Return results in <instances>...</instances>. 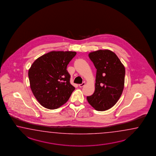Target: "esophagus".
I'll return each instance as SVG.
<instances>
[{
  "instance_id": "esophagus-1",
  "label": "esophagus",
  "mask_w": 156,
  "mask_h": 156,
  "mask_svg": "<svg viewBox=\"0 0 156 156\" xmlns=\"http://www.w3.org/2000/svg\"><path fill=\"white\" fill-rule=\"evenodd\" d=\"M85 84H86L85 83V82H83L82 84H79V87H83L85 85Z\"/></svg>"
}]
</instances>
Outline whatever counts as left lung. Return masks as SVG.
Instances as JSON below:
<instances>
[{
  "label": "left lung",
  "instance_id": "obj_1",
  "mask_svg": "<svg viewBox=\"0 0 156 156\" xmlns=\"http://www.w3.org/2000/svg\"><path fill=\"white\" fill-rule=\"evenodd\" d=\"M97 69L94 93L87 97L96 110L104 111L114 106L124 88L125 68L115 53L100 50L88 54Z\"/></svg>",
  "mask_w": 156,
  "mask_h": 156
}]
</instances>
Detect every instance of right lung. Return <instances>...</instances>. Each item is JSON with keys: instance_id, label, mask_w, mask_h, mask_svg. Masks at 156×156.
Here are the masks:
<instances>
[{"instance_id": "add662e5", "label": "right lung", "mask_w": 156, "mask_h": 156, "mask_svg": "<svg viewBox=\"0 0 156 156\" xmlns=\"http://www.w3.org/2000/svg\"><path fill=\"white\" fill-rule=\"evenodd\" d=\"M73 51H51L38 58L28 72L32 92L42 106L55 109L68 100L75 87L66 68L76 55Z\"/></svg>"}]
</instances>
